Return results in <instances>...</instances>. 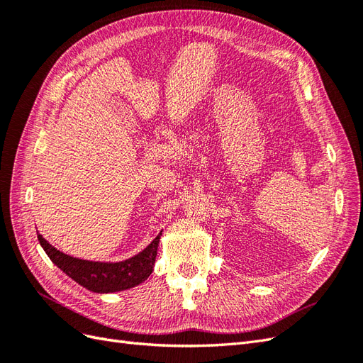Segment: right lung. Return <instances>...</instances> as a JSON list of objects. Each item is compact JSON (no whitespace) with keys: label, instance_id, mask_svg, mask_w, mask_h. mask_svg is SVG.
<instances>
[{"label":"right lung","instance_id":"obj_1","mask_svg":"<svg viewBox=\"0 0 363 363\" xmlns=\"http://www.w3.org/2000/svg\"><path fill=\"white\" fill-rule=\"evenodd\" d=\"M160 235L135 257L116 263L75 259L50 245L42 235H38V239L54 265H57L67 276L92 292L108 294L135 288L150 277L156 262Z\"/></svg>","mask_w":363,"mask_h":363}]
</instances>
